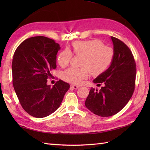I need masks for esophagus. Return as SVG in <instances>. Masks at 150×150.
Wrapping results in <instances>:
<instances>
[{"instance_id":"1","label":"esophagus","mask_w":150,"mask_h":150,"mask_svg":"<svg viewBox=\"0 0 150 150\" xmlns=\"http://www.w3.org/2000/svg\"><path fill=\"white\" fill-rule=\"evenodd\" d=\"M71 88H73V89H74V90H77V89L79 88V86H77V85H71Z\"/></svg>"}]
</instances>
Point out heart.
<instances>
[{
	"instance_id": "b5f03b06",
	"label": "heart",
	"mask_w": 150,
	"mask_h": 150,
	"mask_svg": "<svg viewBox=\"0 0 150 150\" xmlns=\"http://www.w3.org/2000/svg\"><path fill=\"white\" fill-rule=\"evenodd\" d=\"M72 50L76 55L82 56L81 68H70L63 73L64 80L73 84H80L88 76H98L110 68L114 59V51L111 47L103 45L97 39L76 41L72 44ZM72 57L70 50L61 51L57 57V61L62 68L69 64Z\"/></svg>"
}]
</instances>
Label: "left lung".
<instances>
[{
  "mask_svg": "<svg viewBox=\"0 0 150 150\" xmlns=\"http://www.w3.org/2000/svg\"><path fill=\"white\" fill-rule=\"evenodd\" d=\"M113 44L114 59L110 68L94 79L99 91L91 88L85 106L100 117L115 115L126 106L135 90L136 64L133 55L122 41L111 37Z\"/></svg>",
  "mask_w": 150,
  "mask_h": 150,
  "instance_id": "8db88e82",
  "label": "left lung"
}]
</instances>
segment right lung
I'll return each instance as SVG.
<instances>
[{
    "label": "right lung",
    "mask_w": 150,
    "mask_h": 150,
    "mask_svg": "<svg viewBox=\"0 0 150 150\" xmlns=\"http://www.w3.org/2000/svg\"><path fill=\"white\" fill-rule=\"evenodd\" d=\"M60 47L43 36L24 40L15 50L12 61L13 85L23 109L30 115L43 118L59 108L68 83L59 80L53 87L47 84L51 72L57 68Z\"/></svg>",
    "instance_id": "1"
}]
</instances>
